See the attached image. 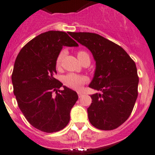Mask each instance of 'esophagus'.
<instances>
[{"mask_svg": "<svg viewBox=\"0 0 155 155\" xmlns=\"http://www.w3.org/2000/svg\"><path fill=\"white\" fill-rule=\"evenodd\" d=\"M82 95H83V94H82V92H80V91H79V92H78V96H79V98H80V97H82Z\"/></svg>", "mask_w": 155, "mask_h": 155, "instance_id": "esophagus-1", "label": "esophagus"}]
</instances>
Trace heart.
I'll return each instance as SVG.
<instances>
[{
	"label": "heart",
	"instance_id": "heart-1",
	"mask_svg": "<svg viewBox=\"0 0 155 155\" xmlns=\"http://www.w3.org/2000/svg\"><path fill=\"white\" fill-rule=\"evenodd\" d=\"M64 56V52L61 51L60 52L58 56H57L56 61V66L57 68H59L61 67V61H62ZM77 57L79 61H80V62H82L83 60H84L85 58H89L90 59L88 53H86L84 50H79V51H78ZM87 78L86 76H81V75L76 74V73H68V74H67L63 78V83H64V85L70 87V88L73 89V90H79L83 84L85 82H87Z\"/></svg>",
	"mask_w": 155,
	"mask_h": 155
}]
</instances>
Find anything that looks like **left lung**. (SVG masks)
I'll use <instances>...</instances> for the list:
<instances>
[{
	"label": "left lung",
	"mask_w": 155,
	"mask_h": 155,
	"mask_svg": "<svg viewBox=\"0 0 155 155\" xmlns=\"http://www.w3.org/2000/svg\"><path fill=\"white\" fill-rule=\"evenodd\" d=\"M68 34L88 48L96 61L89 87L101 93L91 96L89 121L100 130L118 128L131 115L137 98L139 77L135 62L124 49L98 34Z\"/></svg>",
	"instance_id": "8db88e82"
}]
</instances>
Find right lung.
<instances>
[{"label":"right lung","instance_id":"1","mask_svg":"<svg viewBox=\"0 0 155 155\" xmlns=\"http://www.w3.org/2000/svg\"><path fill=\"white\" fill-rule=\"evenodd\" d=\"M64 46L78 44L66 32L48 31L24 45L15 61L12 82L18 105L27 121L44 132L65 128L78 99L77 93L66 86L58 91L63 84L54 78L57 56Z\"/></svg>","mask_w":155,"mask_h":155}]
</instances>
